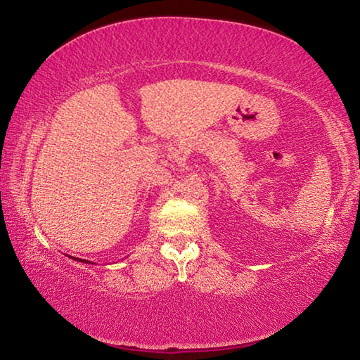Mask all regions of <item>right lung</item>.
Instances as JSON below:
<instances>
[{
    "mask_svg": "<svg viewBox=\"0 0 360 360\" xmlns=\"http://www.w3.org/2000/svg\"><path fill=\"white\" fill-rule=\"evenodd\" d=\"M71 259H75V260H77V262H84V264H92V262H89V260H82V259H77V257H71Z\"/></svg>",
    "mask_w": 360,
    "mask_h": 360,
    "instance_id": "obj_1",
    "label": "right lung"
}]
</instances>
